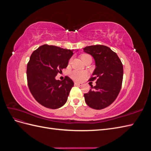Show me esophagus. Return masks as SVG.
I'll list each match as a JSON object with an SVG mask.
<instances>
[{"label":"esophagus","instance_id":"obj_1","mask_svg":"<svg viewBox=\"0 0 151 151\" xmlns=\"http://www.w3.org/2000/svg\"><path fill=\"white\" fill-rule=\"evenodd\" d=\"M74 84H75V85H76V86H83V84L82 83H77V82H75L74 83Z\"/></svg>","mask_w":151,"mask_h":151}]
</instances>
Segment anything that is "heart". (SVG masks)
I'll list each match as a JSON object with an SVG mask.
<instances>
[{"label": "heart", "instance_id": "obj_1", "mask_svg": "<svg viewBox=\"0 0 151 151\" xmlns=\"http://www.w3.org/2000/svg\"><path fill=\"white\" fill-rule=\"evenodd\" d=\"M89 55L87 54H83L81 56V59L83 60V61L86 58L89 57ZM71 60H69V63H70ZM87 72L85 71H80V70H74L70 73V76L72 79H73L75 81H81L82 80H83L85 77L87 76Z\"/></svg>", "mask_w": 151, "mask_h": 151}]
</instances>
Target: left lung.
<instances>
[{"label":"left lung","mask_w":151,"mask_h":151,"mask_svg":"<svg viewBox=\"0 0 151 151\" xmlns=\"http://www.w3.org/2000/svg\"><path fill=\"white\" fill-rule=\"evenodd\" d=\"M84 52L91 55L96 68L90 81H96V85L84 94L86 104L91 108L101 109L109 106L116 99L123 81V68L117 54L101 45L86 47Z\"/></svg>","instance_id":"1"}]
</instances>
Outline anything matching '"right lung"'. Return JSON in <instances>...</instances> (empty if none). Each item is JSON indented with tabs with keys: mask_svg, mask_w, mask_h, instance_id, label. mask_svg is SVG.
<instances>
[{
	"mask_svg": "<svg viewBox=\"0 0 151 151\" xmlns=\"http://www.w3.org/2000/svg\"><path fill=\"white\" fill-rule=\"evenodd\" d=\"M73 55L71 50L43 45L32 53L27 65V82L31 94L42 106L51 109L62 106L74 86L65 76L63 81L55 76L65 68Z\"/></svg>",
	"mask_w": 151,
	"mask_h": 151,
	"instance_id": "add662e5",
	"label": "right lung"
}]
</instances>
